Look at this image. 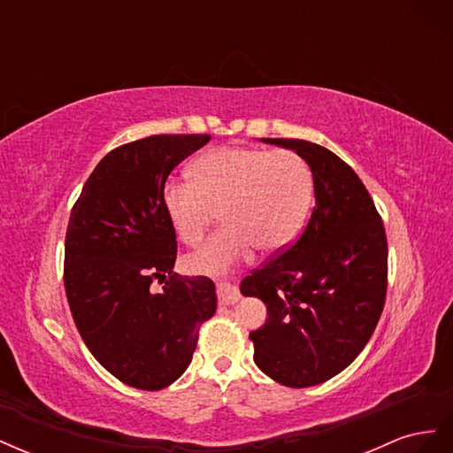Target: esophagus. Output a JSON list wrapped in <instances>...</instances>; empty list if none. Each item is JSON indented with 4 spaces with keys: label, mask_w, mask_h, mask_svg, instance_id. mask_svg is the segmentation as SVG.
<instances>
[{
    "label": "esophagus",
    "mask_w": 453,
    "mask_h": 453,
    "mask_svg": "<svg viewBox=\"0 0 453 453\" xmlns=\"http://www.w3.org/2000/svg\"><path fill=\"white\" fill-rule=\"evenodd\" d=\"M217 295H219V303L230 306V304H236L240 300V289L230 281H221L217 285Z\"/></svg>",
    "instance_id": "34e87169"
}]
</instances>
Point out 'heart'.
<instances>
[{
	"label": "heart",
	"mask_w": 453,
	"mask_h": 453,
	"mask_svg": "<svg viewBox=\"0 0 453 453\" xmlns=\"http://www.w3.org/2000/svg\"><path fill=\"white\" fill-rule=\"evenodd\" d=\"M190 181L172 180L162 202L175 236L198 245L219 211L225 226L188 258L196 272H213L232 258L281 251L303 228L311 203L308 162L289 149L217 147L190 164Z\"/></svg>",
	"instance_id": "1"
}]
</instances>
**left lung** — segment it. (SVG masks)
Returning a JSON list of instances; mask_svg holds the SVG:
<instances>
[{"label": "left lung", "mask_w": 453, "mask_h": 453, "mask_svg": "<svg viewBox=\"0 0 453 453\" xmlns=\"http://www.w3.org/2000/svg\"><path fill=\"white\" fill-rule=\"evenodd\" d=\"M263 142L310 164L315 205L300 236L251 270L240 291L268 310L250 333L257 366L281 386L310 388L351 365L374 333L388 293L386 228L359 175L333 150Z\"/></svg>", "instance_id": "obj_1"}]
</instances>
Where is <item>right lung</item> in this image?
Returning <instances> with one entry per match:
<instances>
[{
  "mask_svg": "<svg viewBox=\"0 0 453 453\" xmlns=\"http://www.w3.org/2000/svg\"><path fill=\"white\" fill-rule=\"evenodd\" d=\"M210 134H158L120 145L94 168L65 232L64 287L77 331L107 372L158 391L193 361L215 285L177 276V240L162 193ZM164 282L157 294L150 287Z\"/></svg>",
  "mask_w": 453,
  "mask_h": 453,
  "instance_id": "add662e5",
  "label": "right lung"
}]
</instances>
